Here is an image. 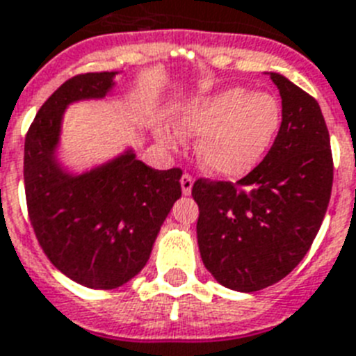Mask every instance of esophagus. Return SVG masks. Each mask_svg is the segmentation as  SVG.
Wrapping results in <instances>:
<instances>
[{
	"instance_id": "obj_1",
	"label": "esophagus",
	"mask_w": 356,
	"mask_h": 356,
	"mask_svg": "<svg viewBox=\"0 0 356 356\" xmlns=\"http://www.w3.org/2000/svg\"><path fill=\"white\" fill-rule=\"evenodd\" d=\"M192 188H193L192 175L184 173L183 177H181V190H183V195H190V193H192Z\"/></svg>"
}]
</instances>
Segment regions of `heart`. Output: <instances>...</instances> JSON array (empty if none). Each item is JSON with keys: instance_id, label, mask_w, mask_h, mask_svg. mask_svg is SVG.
<instances>
[{"instance_id": "1", "label": "heart", "mask_w": 356, "mask_h": 356, "mask_svg": "<svg viewBox=\"0 0 356 356\" xmlns=\"http://www.w3.org/2000/svg\"><path fill=\"white\" fill-rule=\"evenodd\" d=\"M280 124V104L271 94L232 86L186 104L175 118L183 137H199V164L217 177L235 179L261 163ZM161 141L175 148L179 137L157 132Z\"/></svg>"}]
</instances>
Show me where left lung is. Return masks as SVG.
I'll list each match as a JSON object with an SVG mask.
<instances>
[{"label":"left lung","instance_id":"8db88e82","mask_svg":"<svg viewBox=\"0 0 356 356\" xmlns=\"http://www.w3.org/2000/svg\"><path fill=\"white\" fill-rule=\"evenodd\" d=\"M282 122L262 163L237 183L199 179L197 243L224 288L259 291L284 279L316 237L330 204L333 157L324 115L312 95L268 72Z\"/></svg>","mask_w":356,"mask_h":356}]
</instances>
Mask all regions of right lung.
<instances>
[{"mask_svg":"<svg viewBox=\"0 0 356 356\" xmlns=\"http://www.w3.org/2000/svg\"><path fill=\"white\" fill-rule=\"evenodd\" d=\"M119 72H90L63 83L40 108L25 139V195L34 234L61 273L92 289L134 279L181 197L179 168L154 170L127 150L83 172L59 159L70 104L113 95Z\"/></svg>","mask_w":356,"mask_h":356,"instance_id":"add662e5","label":"right lung"}]
</instances>
